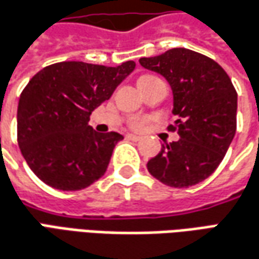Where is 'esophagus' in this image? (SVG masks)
I'll list each match as a JSON object with an SVG mask.
<instances>
[{
	"label": "esophagus",
	"mask_w": 259,
	"mask_h": 259,
	"mask_svg": "<svg viewBox=\"0 0 259 259\" xmlns=\"http://www.w3.org/2000/svg\"><path fill=\"white\" fill-rule=\"evenodd\" d=\"M127 139H129V140H133V142H139V140H140L142 137H140V136H137V135H127Z\"/></svg>",
	"instance_id": "esophagus-1"
}]
</instances>
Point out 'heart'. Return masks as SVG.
Wrapping results in <instances>:
<instances>
[{
	"mask_svg": "<svg viewBox=\"0 0 259 259\" xmlns=\"http://www.w3.org/2000/svg\"><path fill=\"white\" fill-rule=\"evenodd\" d=\"M150 77H151V75H143V77L139 78V81H140V79L150 78ZM142 126H143V120H136V122H133V127H136V129H140Z\"/></svg>",
	"mask_w": 259,
	"mask_h": 259,
	"instance_id": "b5f03b06",
	"label": "heart"
}]
</instances>
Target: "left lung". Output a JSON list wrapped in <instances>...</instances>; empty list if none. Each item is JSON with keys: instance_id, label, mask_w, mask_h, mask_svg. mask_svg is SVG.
<instances>
[{"instance_id": "left-lung-1", "label": "left lung", "mask_w": 259, "mask_h": 259, "mask_svg": "<svg viewBox=\"0 0 259 259\" xmlns=\"http://www.w3.org/2000/svg\"><path fill=\"white\" fill-rule=\"evenodd\" d=\"M140 64L161 74L171 85L180 140L161 147L147 162L148 172L174 188L205 181L222 162L237 129V92L230 77L214 60L177 48Z\"/></svg>"}]
</instances>
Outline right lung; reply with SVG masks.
Masks as SVG:
<instances>
[{
	"label": "right lung",
	"mask_w": 259,
	"mask_h": 259,
	"mask_svg": "<svg viewBox=\"0 0 259 259\" xmlns=\"http://www.w3.org/2000/svg\"><path fill=\"white\" fill-rule=\"evenodd\" d=\"M135 67L132 60L116 67L61 61L32 77L18 104V144L39 180L79 191L104 175L123 136L95 132L90 116Z\"/></svg>",
	"instance_id": "add662e5"
}]
</instances>
